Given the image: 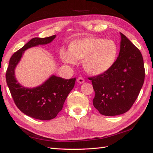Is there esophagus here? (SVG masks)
Segmentation results:
<instances>
[{
  "label": "esophagus",
  "mask_w": 153,
  "mask_h": 153,
  "mask_svg": "<svg viewBox=\"0 0 153 153\" xmlns=\"http://www.w3.org/2000/svg\"><path fill=\"white\" fill-rule=\"evenodd\" d=\"M77 83H79V84H83V83L85 82V80L84 78H83V77H79L77 79Z\"/></svg>",
  "instance_id": "34e87169"
}]
</instances>
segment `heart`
Instances as JSON below:
<instances>
[{
    "label": "heart",
    "mask_w": 153,
    "mask_h": 153,
    "mask_svg": "<svg viewBox=\"0 0 153 153\" xmlns=\"http://www.w3.org/2000/svg\"><path fill=\"white\" fill-rule=\"evenodd\" d=\"M118 47L113 40L87 36L72 41L69 51L62 48L59 56L64 63L76 64L83 60V67L88 74L98 76L105 73L117 60Z\"/></svg>",
    "instance_id": "1"
}]
</instances>
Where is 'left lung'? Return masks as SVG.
<instances>
[{
	"mask_svg": "<svg viewBox=\"0 0 153 153\" xmlns=\"http://www.w3.org/2000/svg\"><path fill=\"white\" fill-rule=\"evenodd\" d=\"M120 36V51L114 65L105 73L89 78L95 92L93 105L106 116L121 115L129 111L144 81L140 51L122 33Z\"/></svg>",
	"mask_w": 153,
	"mask_h": 153,
	"instance_id": "obj_1",
	"label": "left lung"
}]
</instances>
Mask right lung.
<instances>
[{
	"label": "right lung",
	"instance_id": "right-lung-1",
	"mask_svg": "<svg viewBox=\"0 0 153 153\" xmlns=\"http://www.w3.org/2000/svg\"><path fill=\"white\" fill-rule=\"evenodd\" d=\"M55 38L56 35H54L31 39L12 55L7 70V84L15 105L22 113L36 120H50L57 115L67 96L74 88L76 77L65 79L52 75L40 86L27 88L18 82L15 69L25 51L34 46L47 45Z\"/></svg>",
	"mask_w": 153,
	"mask_h": 153
}]
</instances>
